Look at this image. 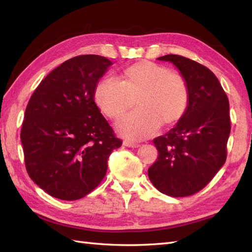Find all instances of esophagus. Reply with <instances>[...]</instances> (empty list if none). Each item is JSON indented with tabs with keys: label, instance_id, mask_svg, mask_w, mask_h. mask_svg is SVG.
Segmentation results:
<instances>
[{
	"label": "esophagus",
	"instance_id": "obj_1",
	"mask_svg": "<svg viewBox=\"0 0 252 252\" xmlns=\"http://www.w3.org/2000/svg\"><path fill=\"white\" fill-rule=\"evenodd\" d=\"M123 145L127 146V147L134 148V147H138V146H140L141 144H140V143H136V142H132V141H129V140H126L125 142H123Z\"/></svg>",
	"mask_w": 252,
	"mask_h": 252
}]
</instances>
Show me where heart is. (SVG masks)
Instances as JSON below:
<instances>
[{"label": "heart", "instance_id": "heart-1", "mask_svg": "<svg viewBox=\"0 0 252 252\" xmlns=\"http://www.w3.org/2000/svg\"><path fill=\"white\" fill-rule=\"evenodd\" d=\"M94 100L110 120H119L134 103L137 110L117 125L123 136L140 140L158 127L175 126L189 107L190 91L184 76L167 67L144 61L123 71L118 81L105 77L94 90Z\"/></svg>", "mask_w": 252, "mask_h": 252}]
</instances>
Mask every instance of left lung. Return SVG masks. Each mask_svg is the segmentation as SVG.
<instances>
[{
  "label": "left lung",
  "instance_id": "1",
  "mask_svg": "<svg viewBox=\"0 0 252 252\" xmlns=\"http://www.w3.org/2000/svg\"><path fill=\"white\" fill-rule=\"evenodd\" d=\"M189 85L190 100L185 117L154 144L158 158L148 169L156 189L171 197H186L201 190L224 164L231 132L229 103L210 69L181 55H164Z\"/></svg>",
  "mask_w": 252,
  "mask_h": 252
}]
</instances>
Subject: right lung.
I'll return each instance as SVG.
<instances>
[{
    "mask_svg": "<svg viewBox=\"0 0 252 252\" xmlns=\"http://www.w3.org/2000/svg\"><path fill=\"white\" fill-rule=\"evenodd\" d=\"M111 62L72 57L42 80L27 105L20 140L26 170L47 194L77 200L97 187L122 141L100 114L94 90Z\"/></svg>",
    "mask_w": 252,
    "mask_h": 252,
    "instance_id": "1",
    "label": "right lung"
}]
</instances>
